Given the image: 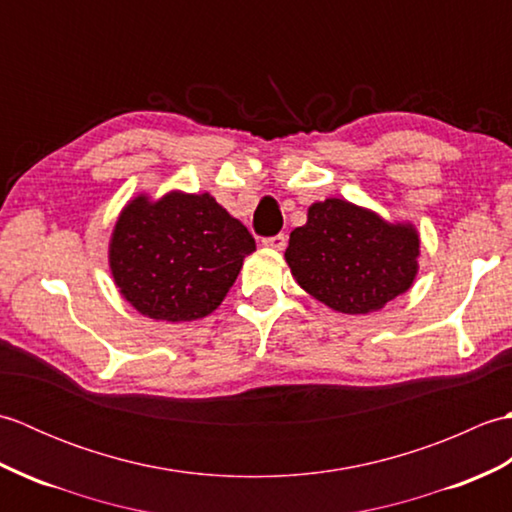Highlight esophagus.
<instances>
[{
	"mask_svg": "<svg viewBox=\"0 0 512 512\" xmlns=\"http://www.w3.org/2000/svg\"><path fill=\"white\" fill-rule=\"evenodd\" d=\"M286 235L284 233H277V235H270V237H264L262 239V244L266 246V248H270V250H284L286 248Z\"/></svg>",
	"mask_w": 512,
	"mask_h": 512,
	"instance_id": "obj_1",
	"label": "esophagus"
}]
</instances>
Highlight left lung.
<instances>
[{"label":"left lung","mask_w":512,"mask_h":512,"mask_svg":"<svg viewBox=\"0 0 512 512\" xmlns=\"http://www.w3.org/2000/svg\"><path fill=\"white\" fill-rule=\"evenodd\" d=\"M418 233L330 198L312 204L290 233L286 262L299 286L332 310L367 314L407 292L416 277Z\"/></svg>","instance_id":"1"}]
</instances>
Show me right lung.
<instances>
[{"mask_svg":"<svg viewBox=\"0 0 512 512\" xmlns=\"http://www.w3.org/2000/svg\"><path fill=\"white\" fill-rule=\"evenodd\" d=\"M255 237L209 193L145 195L121 213L110 244L116 286L132 306L158 321L211 314L235 284Z\"/></svg>","mask_w":512,"mask_h":512,"instance_id":"1","label":"right lung"}]
</instances>
